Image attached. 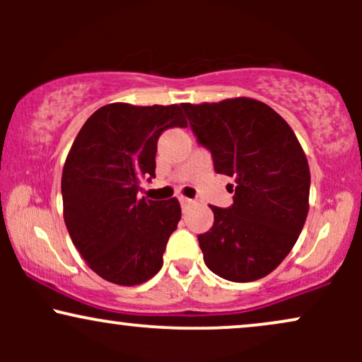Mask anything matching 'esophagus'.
I'll return each mask as SVG.
<instances>
[{
	"instance_id": "34e87169",
	"label": "esophagus",
	"mask_w": 362,
	"mask_h": 362,
	"mask_svg": "<svg viewBox=\"0 0 362 362\" xmlns=\"http://www.w3.org/2000/svg\"><path fill=\"white\" fill-rule=\"evenodd\" d=\"M192 199H189V197H184V195H182L180 197V204H182V207H189L190 204H192Z\"/></svg>"
}]
</instances>
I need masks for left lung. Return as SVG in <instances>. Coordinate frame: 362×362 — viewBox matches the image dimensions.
<instances>
[{
	"label": "left lung",
	"mask_w": 362,
	"mask_h": 362,
	"mask_svg": "<svg viewBox=\"0 0 362 362\" xmlns=\"http://www.w3.org/2000/svg\"><path fill=\"white\" fill-rule=\"evenodd\" d=\"M214 170L231 177L233 206H211L199 245L207 267L233 282L271 274L293 250L310 209V167L289 124L264 102L238 97L182 103Z\"/></svg>",
	"instance_id": "obj_1"
}]
</instances>
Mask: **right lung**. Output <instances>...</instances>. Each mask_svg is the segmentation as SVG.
I'll return each mask as SVG.
<instances>
[{
	"instance_id": "1",
	"label": "right lung",
	"mask_w": 362,
	"mask_h": 362,
	"mask_svg": "<svg viewBox=\"0 0 362 362\" xmlns=\"http://www.w3.org/2000/svg\"><path fill=\"white\" fill-rule=\"evenodd\" d=\"M168 127H187L177 103H109L83 124L64 161L66 228L91 271L114 284L151 279L180 221L177 197H138L141 178L155 177L156 143Z\"/></svg>"
}]
</instances>
